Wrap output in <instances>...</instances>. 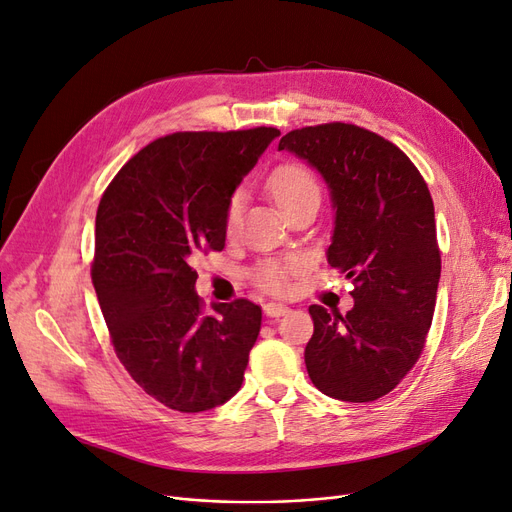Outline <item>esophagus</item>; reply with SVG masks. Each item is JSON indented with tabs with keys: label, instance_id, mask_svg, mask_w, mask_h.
Instances as JSON below:
<instances>
[{
	"label": "esophagus",
	"instance_id": "34e87169",
	"mask_svg": "<svg viewBox=\"0 0 512 512\" xmlns=\"http://www.w3.org/2000/svg\"><path fill=\"white\" fill-rule=\"evenodd\" d=\"M265 314H267V318H280V316L288 314V307L282 305V303H267Z\"/></svg>",
	"mask_w": 512,
	"mask_h": 512
}]
</instances>
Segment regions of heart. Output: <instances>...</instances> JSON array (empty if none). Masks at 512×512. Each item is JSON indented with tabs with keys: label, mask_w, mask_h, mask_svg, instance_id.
Segmentation results:
<instances>
[{
	"label": "heart",
	"mask_w": 512,
	"mask_h": 512,
	"mask_svg": "<svg viewBox=\"0 0 512 512\" xmlns=\"http://www.w3.org/2000/svg\"><path fill=\"white\" fill-rule=\"evenodd\" d=\"M267 188L277 207L282 211L290 209L294 203H299V200H303L305 196L320 194L314 175L301 164H284L280 168H275L267 181ZM241 207H243L241 196L239 194L232 196L226 207V218H224V226L228 232H232L239 226ZM292 269H294V262H277V260L262 262V265H258L254 271V280L260 288H265L269 292H284L288 273Z\"/></svg>",
	"instance_id": "obj_1"
}]
</instances>
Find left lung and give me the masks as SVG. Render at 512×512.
Masks as SVG:
<instances>
[{"label": "left lung", "instance_id": "left-lung-1", "mask_svg": "<svg viewBox=\"0 0 512 512\" xmlns=\"http://www.w3.org/2000/svg\"><path fill=\"white\" fill-rule=\"evenodd\" d=\"M277 149L327 183L335 211L327 260L354 284L344 316L309 307L307 374L333 399L374 401L414 367L436 309L442 267L429 188L404 151L352 123L292 130Z\"/></svg>", "mask_w": 512, "mask_h": 512}]
</instances>
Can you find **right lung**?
<instances>
[{"label":"right lung","mask_w":512,"mask_h":512,"mask_svg":"<svg viewBox=\"0 0 512 512\" xmlns=\"http://www.w3.org/2000/svg\"><path fill=\"white\" fill-rule=\"evenodd\" d=\"M275 128L175 132L123 166L96 213L91 280L123 367L170 410L205 412L241 389L262 309L196 294L194 258L226 243V207Z\"/></svg>","instance_id":"obj_1"}]
</instances>
